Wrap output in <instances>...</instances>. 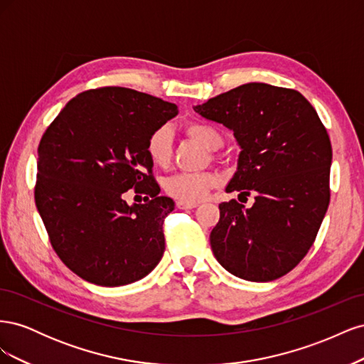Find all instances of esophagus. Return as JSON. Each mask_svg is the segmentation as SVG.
<instances>
[{"instance_id": "34e87169", "label": "esophagus", "mask_w": 364, "mask_h": 364, "mask_svg": "<svg viewBox=\"0 0 364 364\" xmlns=\"http://www.w3.org/2000/svg\"><path fill=\"white\" fill-rule=\"evenodd\" d=\"M176 206H178L179 209H193V208H196L197 205H196V203H185V202L178 200V202H176Z\"/></svg>"}]
</instances>
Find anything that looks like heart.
<instances>
[{"mask_svg": "<svg viewBox=\"0 0 364 364\" xmlns=\"http://www.w3.org/2000/svg\"><path fill=\"white\" fill-rule=\"evenodd\" d=\"M185 132L199 141L208 150H217L223 144L220 132L203 121H191L185 126ZM146 153L150 162L158 168H167L173 156L171 132L168 127H158L146 141ZM220 178L215 173H179L164 181V191L176 200L185 203H199L218 185Z\"/></svg>", "mask_w": 364, "mask_h": 364, "instance_id": "1", "label": "heart"}]
</instances>
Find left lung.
I'll list each match as a JSON object with an SVG mask.
<instances>
[{"label": "left lung", "instance_id": "1", "mask_svg": "<svg viewBox=\"0 0 364 364\" xmlns=\"http://www.w3.org/2000/svg\"><path fill=\"white\" fill-rule=\"evenodd\" d=\"M194 111L232 130L241 147L226 191L255 194L252 208L235 199L218 205L209 235L214 257L241 279L284 277L313 246L329 205L325 126L301 92L267 83L241 85Z\"/></svg>", "mask_w": 364, "mask_h": 364}]
</instances>
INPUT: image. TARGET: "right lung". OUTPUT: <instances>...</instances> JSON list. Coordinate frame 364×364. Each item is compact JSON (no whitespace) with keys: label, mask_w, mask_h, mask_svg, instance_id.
<instances>
[{"label":"right lung","mask_w":364,"mask_h":364,"mask_svg":"<svg viewBox=\"0 0 364 364\" xmlns=\"http://www.w3.org/2000/svg\"><path fill=\"white\" fill-rule=\"evenodd\" d=\"M178 112L158 97L105 86L74 97L47 127L35 202L54 252L77 277L118 287L158 266L174 202L159 196L146 141ZM129 189L143 202L129 205Z\"/></svg>","instance_id":"right-lung-1"}]
</instances>
